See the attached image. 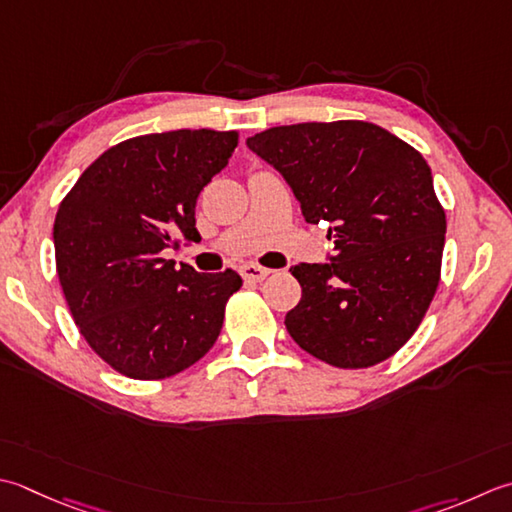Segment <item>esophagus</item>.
<instances>
[{
	"instance_id": "esophagus-1",
	"label": "esophagus",
	"mask_w": 512,
	"mask_h": 512,
	"mask_svg": "<svg viewBox=\"0 0 512 512\" xmlns=\"http://www.w3.org/2000/svg\"><path fill=\"white\" fill-rule=\"evenodd\" d=\"M268 275H270V270L264 266H257V264L242 266V277L246 279V282H262V279H266Z\"/></svg>"
}]
</instances>
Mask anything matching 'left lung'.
<instances>
[{
  "instance_id": "obj_1",
  "label": "left lung",
  "mask_w": 512,
  "mask_h": 512,
  "mask_svg": "<svg viewBox=\"0 0 512 512\" xmlns=\"http://www.w3.org/2000/svg\"><path fill=\"white\" fill-rule=\"evenodd\" d=\"M246 146L335 242L328 264L290 268L302 286L286 313L290 337L337 368L393 357L422 324L442 273L446 213L422 153L359 119L275 126Z\"/></svg>"
}]
</instances>
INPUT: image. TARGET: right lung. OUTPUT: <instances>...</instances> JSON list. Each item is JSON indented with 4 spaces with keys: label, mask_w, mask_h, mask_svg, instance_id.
I'll list each match as a JSON object with an SVG mask.
<instances>
[{
    "label": "right lung",
    "mask_w": 512,
    "mask_h": 512,
    "mask_svg": "<svg viewBox=\"0 0 512 512\" xmlns=\"http://www.w3.org/2000/svg\"><path fill=\"white\" fill-rule=\"evenodd\" d=\"M239 142L237 130H170L108 148L59 204L57 277L79 333L130 379H166L222 333L235 270L175 268L164 250L197 242L195 204Z\"/></svg>",
    "instance_id": "obj_1"
}]
</instances>
